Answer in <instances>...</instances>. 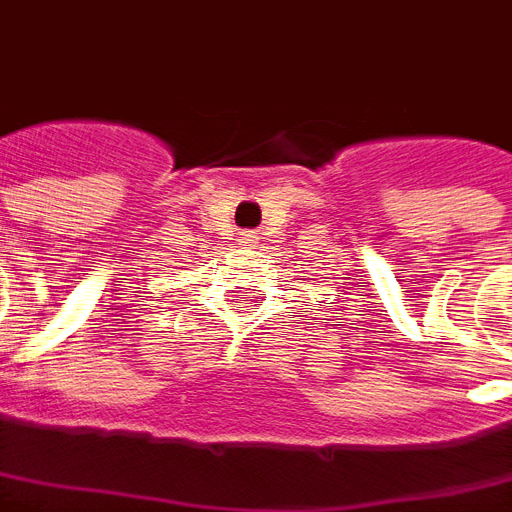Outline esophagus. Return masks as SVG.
Returning <instances> with one entry per match:
<instances>
[{
	"mask_svg": "<svg viewBox=\"0 0 512 512\" xmlns=\"http://www.w3.org/2000/svg\"><path fill=\"white\" fill-rule=\"evenodd\" d=\"M239 242H242L244 247H252V244L257 242L255 231H242V236H239Z\"/></svg>",
	"mask_w": 512,
	"mask_h": 512,
	"instance_id": "34e87169",
	"label": "esophagus"
}]
</instances>
